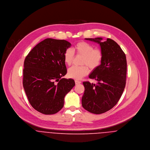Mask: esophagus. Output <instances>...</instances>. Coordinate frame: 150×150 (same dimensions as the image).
Returning a JSON list of instances; mask_svg holds the SVG:
<instances>
[{
    "instance_id": "obj_1",
    "label": "esophagus",
    "mask_w": 150,
    "mask_h": 150,
    "mask_svg": "<svg viewBox=\"0 0 150 150\" xmlns=\"http://www.w3.org/2000/svg\"><path fill=\"white\" fill-rule=\"evenodd\" d=\"M81 81H79V80H75V83H76V85H77V84H81Z\"/></svg>"
}]
</instances>
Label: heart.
<instances>
[{
  "mask_svg": "<svg viewBox=\"0 0 150 150\" xmlns=\"http://www.w3.org/2000/svg\"><path fill=\"white\" fill-rule=\"evenodd\" d=\"M83 57L81 64L83 66H73L69 69L67 75L70 78L75 80H80L89 73V68L91 70L97 69L102 63L103 53L101 49L94 48V47L86 42H80L77 43L73 50L67 49L64 51V63L67 66H70L73 63L74 54Z\"/></svg>",
  "mask_w": 150,
  "mask_h": 150,
  "instance_id": "1",
  "label": "heart"
}]
</instances>
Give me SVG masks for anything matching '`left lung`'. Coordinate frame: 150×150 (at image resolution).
<instances>
[{
	"mask_svg": "<svg viewBox=\"0 0 150 150\" xmlns=\"http://www.w3.org/2000/svg\"><path fill=\"white\" fill-rule=\"evenodd\" d=\"M99 44L103 53L100 65L89 75L97 81L83 82L85 88L82 106L88 111L99 114L111 109L119 101L126 84L127 63L120 46L112 39L102 42V38L86 39Z\"/></svg>",
	"mask_w": 150,
	"mask_h": 150,
	"instance_id": "1",
	"label": "left lung"
}]
</instances>
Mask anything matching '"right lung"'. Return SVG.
I'll use <instances>...</instances> for the list:
<instances>
[{
	"label": "right lung",
	"mask_w": 150,
	"mask_h": 150,
	"mask_svg": "<svg viewBox=\"0 0 150 150\" xmlns=\"http://www.w3.org/2000/svg\"><path fill=\"white\" fill-rule=\"evenodd\" d=\"M70 46L66 40L48 38L25 59L23 86L31 106L42 114L60 111L65 95L75 86L74 80L61 78L67 73L64 54Z\"/></svg>",
	"instance_id": "right-lung-1"
}]
</instances>
